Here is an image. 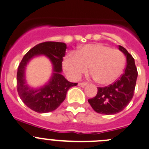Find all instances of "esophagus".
<instances>
[{"mask_svg":"<svg viewBox=\"0 0 149 149\" xmlns=\"http://www.w3.org/2000/svg\"><path fill=\"white\" fill-rule=\"evenodd\" d=\"M86 85V83H79V86H81V87H84Z\"/></svg>","mask_w":149,"mask_h":149,"instance_id":"1","label":"esophagus"}]
</instances>
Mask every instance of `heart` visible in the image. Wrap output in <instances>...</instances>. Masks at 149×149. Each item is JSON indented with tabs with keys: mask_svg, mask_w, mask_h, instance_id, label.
<instances>
[{
	"mask_svg": "<svg viewBox=\"0 0 149 149\" xmlns=\"http://www.w3.org/2000/svg\"><path fill=\"white\" fill-rule=\"evenodd\" d=\"M125 64L123 53L102 44H88L79 47L76 54L69 53L63 62L65 70L73 79L87 71L102 85L113 83L122 74Z\"/></svg>",
	"mask_w": 149,
	"mask_h": 149,
	"instance_id": "b5f03b06",
	"label": "heart"
}]
</instances>
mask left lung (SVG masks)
Instances as JSON below:
<instances>
[{"label": "left lung", "instance_id": "left-lung-1", "mask_svg": "<svg viewBox=\"0 0 149 149\" xmlns=\"http://www.w3.org/2000/svg\"><path fill=\"white\" fill-rule=\"evenodd\" d=\"M127 58L125 72L113 84L97 88L95 97L88 100L94 111L101 114H115L122 111L132 100L136 84L138 71L135 60L126 49L118 47Z\"/></svg>", "mask_w": 149, "mask_h": 149}]
</instances>
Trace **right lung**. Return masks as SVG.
<instances>
[{"mask_svg":"<svg viewBox=\"0 0 149 149\" xmlns=\"http://www.w3.org/2000/svg\"><path fill=\"white\" fill-rule=\"evenodd\" d=\"M66 49L67 45L63 42L41 43L29 50L22 60L17 74V92L22 102L33 111L41 113L54 111L65 100L68 90L78 84L68 81L62 75ZM39 56H45L50 60L53 73L45 85L33 88L26 80V67L32 58Z\"/></svg>","mask_w":149,"mask_h":149,"instance_id":"right-lung-1","label":"right lung"}]
</instances>
